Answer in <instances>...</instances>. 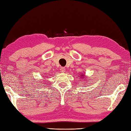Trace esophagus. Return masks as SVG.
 I'll list each match as a JSON object with an SVG mask.
<instances>
[{"mask_svg": "<svg viewBox=\"0 0 131 131\" xmlns=\"http://www.w3.org/2000/svg\"><path fill=\"white\" fill-rule=\"evenodd\" d=\"M60 71L61 72V73H64V72L65 71V69L64 68H61L60 69Z\"/></svg>", "mask_w": 131, "mask_h": 131, "instance_id": "obj_1", "label": "esophagus"}]
</instances>
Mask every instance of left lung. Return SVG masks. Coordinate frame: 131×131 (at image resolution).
<instances>
[{
    "label": "left lung",
    "instance_id": "obj_1",
    "mask_svg": "<svg viewBox=\"0 0 131 131\" xmlns=\"http://www.w3.org/2000/svg\"><path fill=\"white\" fill-rule=\"evenodd\" d=\"M79 79H83H83H86V78H87V77H85V75L83 74L82 73H81V74H79ZM84 81H85V80H84ZM85 81H86V82L88 81L87 79H86Z\"/></svg>",
    "mask_w": 131,
    "mask_h": 131
}]
</instances>
